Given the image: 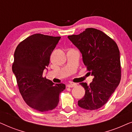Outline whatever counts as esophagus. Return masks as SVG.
Listing matches in <instances>:
<instances>
[{
    "label": "esophagus",
    "instance_id": "34e87169",
    "mask_svg": "<svg viewBox=\"0 0 132 132\" xmlns=\"http://www.w3.org/2000/svg\"><path fill=\"white\" fill-rule=\"evenodd\" d=\"M77 86V84L76 83H70V84L67 85V87L68 88H73Z\"/></svg>",
    "mask_w": 132,
    "mask_h": 132
}]
</instances>
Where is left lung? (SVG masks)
<instances>
[{
	"label": "left lung",
	"mask_w": 132,
	"mask_h": 132,
	"mask_svg": "<svg viewBox=\"0 0 132 132\" xmlns=\"http://www.w3.org/2000/svg\"><path fill=\"white\" fill-rule=\"evenodd\" d=\"M68 38L80 50L85 65L94 77L89 85L85 82L80 84L85 94L78 101V105L90 111L98 109L107 103L120 82L118 46L106 34L94 28H87L79 35Z\"/></svg>",
	"instance_id": "8db88e82"
}]
</instances>
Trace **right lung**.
<instances>
[{"label":"right lung","instance_id":"right-lung-1","mask_svg":"<svg viewBox=\"0 0 132 132\" xmlns=\"http://www.w3.org/2000/svg\"><path fill=\"white\" fill-rule=\"evenodd\" d=\"M60 39L61 37L34 34L21 41L14 52L12 69L20 93L29 106L42 112L55 109L59 94L65 89V84H55L43 76Z\"/></svg>","mask_w":132,"mask_h":132}]
</instances>
